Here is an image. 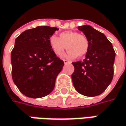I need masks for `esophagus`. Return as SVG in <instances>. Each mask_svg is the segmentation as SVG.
Segmentation results:
<instances>
[{"mask_svg":"<svg viewBox=\"0 0 126 126\" xmlns=\"http://www.w3.org/2000/svg\"><path fill=\"white\" fill-rule=\"evenodd\" d=\"M63 62H64V63L66 65V64H70V63H71V62L70 61H67V60H65V59H63Z\"/></svg>","mask_w":126,"mask_h":126,"instance_id":"obj_1","label":"esophagus"}]
</instances>
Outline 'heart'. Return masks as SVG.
<instances>
[{
  "instance_id": "b5f03b06",
  "label": "heart",
  "mask_w": 126,
  "mask_h": 126,
  "mask_svg": "<svg viewBox=\"0 0 126 126\" xmlns=\"http://www.w3.org/2000/svg\"><path fill=\"white\" fill-rule=\"evenodd\" d=\"M49 45L56 56H62L65 50H68L65 56L73 59L83 58L86 55L89 48L88 38L83 34L76 31H67L61 33L59 38L52 35L49 38Z\"/></svg>"
}]
</instances>
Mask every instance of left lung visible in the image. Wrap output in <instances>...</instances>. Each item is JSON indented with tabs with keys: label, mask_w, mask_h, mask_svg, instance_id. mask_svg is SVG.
Returning a JSON list of instances; mask_svg holds the SVG:
<instances>
[{
	"label": "left lung",
	"mask_w": 126,
	"mask_h": 126,
	"mask_svg": "<svg viewBox=\"0 0 126 126\" xmlns=\"http://www.w3.org/2000/svg\"><path fill=\"white\" fill-rule=\"evenodd\" d=\"M78 28L88 38L89 48L83 61L72 63L75 70L71 78L79 93L94 97L104 92L112 81L115 53L103 33L88 25Z\"/></svg>",
	"instance_id": "obj_1"
}]
</instances>
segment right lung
Returning <instances> with one entry per match:
<instances>
[{"instance_id":"1","label":"right lung","mask_w":126,"mask_h":126,"mask_svg":"<svg viewBox=\"0 0 126 126\" xmlns=\"http://www.w3.org/2000/svg\"><path fill=\"white\" fill-rule=\"evenodd\" d=\"M56 27L38 26L16 38L11 52L12 78L19 91L32 98L53 91L64 62L52 51L49 38Z\"/></svg>"}]
</instances>
